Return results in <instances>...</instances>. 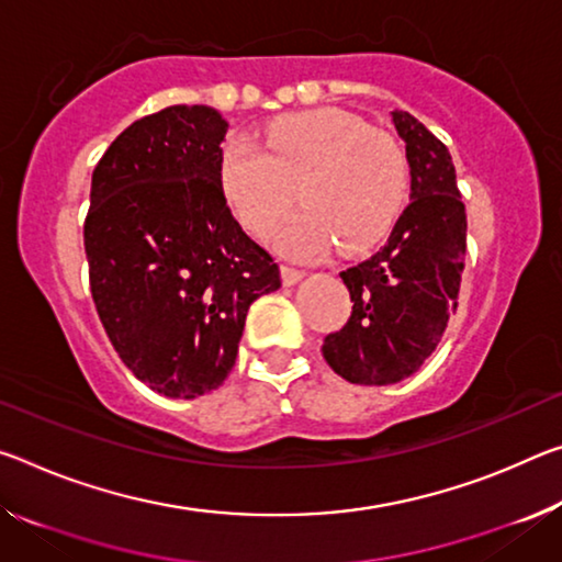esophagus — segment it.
Here are the masks:
<instances>
[{
	"label": "esophagus",
	"instance_id": "esophagus-1",
	"mask_svg": "<svg viewBox=\"0 0 562 562\" xmlns=\"http://www.w3.org/2000/svg\"><path fill=\"white\" fill-rule=\"evenodd\" d=\"M280 274H282V284H284V288H292V284H297L302 278H305V272L292 270V267H282Z\"/></svg>",
	"mask_w": 562,
	"mask_h": 562
}]
</instances>
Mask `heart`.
Returning <instances> with one entry per match:
<instances>
[{"instance_id": "heart-1", "label": "heart", "mask_w": 562, "mask_h": 562, "mask_svg": "<svg viewBox=\"0 0 562 562\" xmlns=\"http://www.w3.org/2000/svg\"><path fill=\"white\" fill-rule=\"evenodd\" d=\"M267 150L247 137L222 147V192L247 233L265 237L297 200L307 210L280 229V252L315 260L340 243L360 252L395 225L407 198V159L393 137L340 110L270 124Z\"/></svg>"}]
</instances>
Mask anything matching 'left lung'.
<instances>
[{
	"instance_id": "8db88e82",
	"label": "left lung",
	"mask_w": 562,
	"mask_h": 562,
	"mask_svg": "<svg viewBox=\"0 0 562 562\" xmlns=\"http://www.w3.org/2000/svg\"><path fill=\"white\" fill-rule=\"evenodd\" d=\"M390 120L405 142L409 204L385 247L340 272L352 315L323 345L329 368L355 385H395L420 370L458 307L465 267V204L448 147L409 112Z\"/></svg>"
}]
</instances>
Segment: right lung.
<instances>
[{
  "label": "right lung",
  "mask_w": 562,
  "mask_h": 562,
  "mask_svg": "<svg viewBox=\"0 0 562 562\" xmlns=\"http://www.w3.org/2000/svg\"><path fill=\"white\" fill-rule=\"evenodd\" d=\"M227 120L175 104L132 122L92 172L89 288L122 362L159 395L192 400L233 370L249 305L280 267L227 207Z\"/></svg>",
  "instance_id": "obj_1"
}]
</instances>
